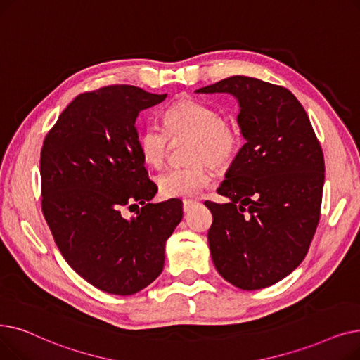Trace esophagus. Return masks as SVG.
<instances>
[{
    "instance_id": "1",
    "label": "esophagus",
    "mask_w": 360,
    "mask_h": 360,
    "mask_svg": "<svg viewBox=\"0 0 360 360\" xmlns=\"http://www.w3.org/2000/svg\"><path fill=\"white\" fill-rule=\"evenodd\" d=\"M196 203H198L196 200H192V199H184V200H183V211H184V212L191 211V208L193 207V205H196Z\"/></svg>"
}]
</instances>
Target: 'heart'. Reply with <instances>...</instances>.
I'll return each mask as SVG.
<instances>
[{"label": "heart", "mask_w": 360, "mask_h": 360, "mask_svg": "<svg viewBox=\"0 0 360 360\" xmlns=\"http://www.w3.org/2000/svg\"><path fill=\"white\" fill-rule=\"evenodd\" d=\"M164 127L148 123L136 143L142 161L149 167H161L167 160L171 141L189 139L186 157L189 164L171 167L157 177L165 198H189L198 195L212 181L211 164L222 167L234 161L243 146V133L237 120L207 102L181 98L162 112Z\"/></svg>", "instance_id": "1"}]
</instances>
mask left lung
<instances>
[{
  "mask_svg": "<svg viewBox=\"0 0 360 360\" xmlns=\"http://www.w3.org/2000/svg\"><path fill=\"white\" fill-rule=\"evenodd\" d=\"M198 92L234 95L246 139L218 187L230 202L205 200L214 217V265L242 290L272 285L300 265L315 236L325 177L321 143L297 98L278 84L233 76Z\"/></svg>",
  "mask_w": 360,
  "mask_h": 360,
  "instance_id": "8db88e82",
  "label": "left lung"
}]
</instances>
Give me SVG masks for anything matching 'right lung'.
<instances>
[{
  "label": "right lung",
  "instance_id": "obj_1",
  "mask_svg": "<svg viewBox=\"0 0 360 360\" xmlns=\"http://www.w3.org/2000/svg\"><path fill=\"white\" fill-rule=\"evenodd\" d=\"M165 98L130 84L83 92L41 149V208L54 242L82 278L111 295H134L160 276L183 217L177 199L149 203L158 187L136 143V117ZM136 202L143 208L126 220L121 210Z\"/></svg>",
  "mask_w": 360,
  "mask_h": 360
}]
</instances>
